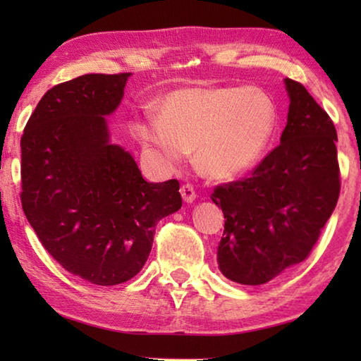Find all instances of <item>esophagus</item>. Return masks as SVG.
I'll use <instances>...</instances> for the list:
<instances>
[{"mask_svg":"<svg viewBox=\"0 0 361 361\" xmlns=\"http://www.w3.org/2000/svg\"><path fill=\"white\" fill-rule=\"evenodd\" d=\"M180 192H181L183 200H185V202H188V204H191L192 200L195 199V191H194V188L191 185H183L181 189H180Z\"/></svg>","mask_w":361,"mask_h":361,"instance_id":"obj_1","label":"esophagus"}]
</instances>
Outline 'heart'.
I'll return each mask as SVG.
<instances>
[{
	"label": "heart",
	"mask_w": 361,
	"mask_h": 361,
	"mask_svg": "<svg viewBox=\"0 0 361 361\" xmlns=\"http://www.w3.org/2000/svg\"><path fill=\"white\" fill-rule=\"evenodd\" d=\"M276 122V102L264 89L216 85L173 90L159 113L133 116L130 130L161 167H180L195 148V162L207 176L228 180L259 161Z\"/></svg>",
	"instance_id": "heart-1"
}]
</instances>
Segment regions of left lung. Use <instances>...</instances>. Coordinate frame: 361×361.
<instances>
[{
	"label": "left lung",
	"mask_w": 361,
	"mask_h": 361,
	"mask_svg": "<svg viewBox=\"0 0 361 361\" xmlns=\"http://www.w3.org/2000/svg\"><path fill=\"white\" fill-rule=\"evenodd\" d=\"M288 119L250 176L219 185L212 200L224 213L218 264L224 277L262 285L302 262L338 204V133L301 82L285 79Z\"/></svg>",
	"instance_id": "1"
}]
</instances>
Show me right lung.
Returning <instances> with one entry per match:
<instances>
[{
    "mask_svg": "<svg viewBox=\"0 0 361 361\" xmlns=\"http://www.w3.org/2000/svg\"><path fill=\"white\" fill-rule=\"evenodd\" d=\"M130 73L84 75L49 89L20 140L22 209L49 255L95 285L142 271L156 224L181 209L180 183H148L109 143L105 116Z\"/></svg>",
    "mask_w": 361,
    "mask_h": 361,
    "instance_id": "obj_1",
    "label": "right lung"
}]
</instances>
